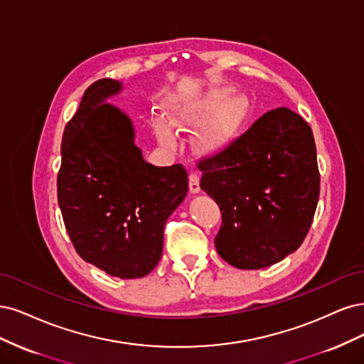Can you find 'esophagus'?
I'll use <instances>...</instances> for the list:
<instances>
[{"label":"esophagus","mask_w":364,"mask_h":364,"mask_svg":"<svg viewBox=\"0 0 364 364\" xmlns=\"http://www.w3.org/2000/svg\"><path fill=\"white\" fill-rule=\"evenodd\" d=\"M189 191L191 193H198L201 191V187H199V175L196 172H192L189 175Z\"/></svg>","instance_id":"1"}]
</instances>
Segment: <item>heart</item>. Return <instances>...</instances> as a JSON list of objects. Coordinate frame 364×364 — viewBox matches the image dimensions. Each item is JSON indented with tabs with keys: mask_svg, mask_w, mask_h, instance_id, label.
Listing matches in <instances>:
<instances>
[{
	"mask_svg": "<svg viewBox=\"0 0 364 364\" xmlns=\"http://www.w3.org/2000/svg\"><path fill=\"white\" fill-rule=\"evenodd\" d=\"M230 87L210 89L203 95L175 104L169 110V118L177 125H198L210 121L198 137V145L205 152H219L228 148L239 136L250 118V102L243 97H234ZM154 132L163 145L173 146L177 142L171 125L161 118L154 121Z\"/></svg>",
	"mask_w": 364,
	"mask_h": 364,
	"instance_id": "heart-1",
	"label": "heart"
}]
</instances>
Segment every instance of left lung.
I'll use <instances>...</instances> for the list:
<instances>
[{"label":"left lung","instance_id":"8db88e82","mask_svg":"<svg viewBox=\"0 0 364 364\" xmlns=\"http://www.w3.org/2000/svg\"><path fill=\"white\" fill-rule=\"evenodd\" d=\"M201 189L218 203V254L237 269H263L295 252L319 199L311 128L287 107L267 112L213 159L199 163Z\"/></svg>","mask_w":364,"mask_h":364}]
</instances>
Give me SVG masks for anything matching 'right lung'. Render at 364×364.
<instances>
[{
	"mask_svg": "<svg viewBox=\"0 0 364 364\" xmlns=\"http://www.w3.org/2000/svg\"><path fill=\"white\" fill-rule=\"evenodd\" d=\"M118 80L87 87L65 127L57 196L65 227L85 262L122 279L142 278L163 252V228L189 191L181 165L157 168L136 144L130 116L109 100Z\"/></svg>",
	"mask_w": 364,
	"mask_h": 364,
	"instance_id": "add662e5",
	"label": "right lung"
}]
</instances>
